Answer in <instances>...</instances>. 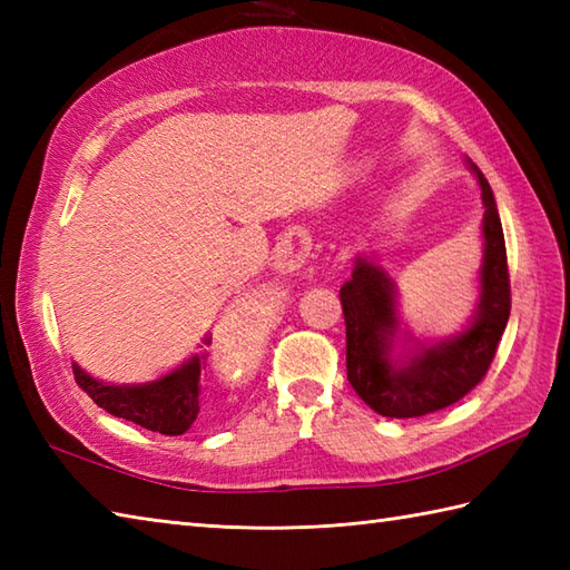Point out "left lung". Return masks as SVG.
Returning <instances> with one entry per match:
<instances>
[{"mask_svg":"<svg viewBox=\"0 0 570 570\" xmlns=\"http://www.w3.org/2000/svg\"><path fill=\"white\" fill-rule=\"evenodd\" d=\"M468 168L480 184L485 215L480 296L463 331L429 343L404 331L392 276L365 254H357L353 276L341 288L347 380L362 402L382 416L414 419L463 399L485 377L510 321V272L498 203L480 168L470 159Z\"/></svg>","mask_w":570,"mask_h":570,"instance_id":"1","label":"left lung"}]
</instances>
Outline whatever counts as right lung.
Returning a JSON list of instances; mask_svg holds the SVG:
<instances>
[{
  "instance_id": "add662e5",
  "label": "right lung",
  "mask_w": 570,
  "mask_h": 570,
  "mask_svg": "<svg viewBox=\"0 0 570 570\" xmlns=\"http://www.w3.org/2000/svg\"><path fill=\"white\" fill-rule=\"evenodd\" d=\"M210 345V337H203ZM200 345V347H203ZM205 353L190 355L184 365L166 372L164 377L144 384H110L95 380L78 362H72V374L82 392L107 414L137 423L141 429L159 431L164 435H180L196 421L200 404V362Z\"/></svg>"
}]
</instances>
